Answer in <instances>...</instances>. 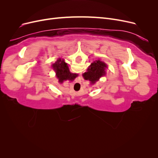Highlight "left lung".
I'll return each instance as SVG.
<instances>
[{"instance_id": "left-lung-1", "label": "left lung", "mask_w": 158, "mask_h": 158, "mask_svg": "<svg viewBox=\"0 0 158 158\" xmlns=\"http://www.w3.org/2000/svg\"><path fill=\"white\" fill-rule=\"evenodd\" d=\"M107 64L99 59L94 61L89 66L86 73L83 74V77L85 80H89L91 84H95L99 78L106 74Z\"/></svg>"}]
</instances>
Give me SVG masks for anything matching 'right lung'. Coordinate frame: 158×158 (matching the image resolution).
Here are the masks:
<instances>
[{
    "label": "right lung",
    "instance_id": "1",
    "mask_svg": "<svg viewBox=\"0 0 158 158\" xmlns=\"http://www.w3.org/2000/svg\"><path fill=\"white\" fill-rule=\"evenodd\" d=\"M52 67L55 71L56 76L60 83H63L64 81L67 80L73 81L77 76L76 74L70 73L67 63H65L64 59H59L55 63L52 64Z\"/></svg>",
    "mask_w": 158,
    "mask_h": 158
}]
</instances>
